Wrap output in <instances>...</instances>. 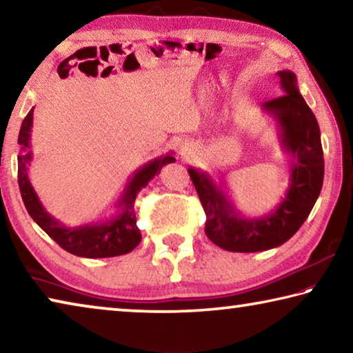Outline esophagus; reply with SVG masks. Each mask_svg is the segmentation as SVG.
<instances>
[{
	"instance_id": "obj_1",
	"label": "esophagus",
	"mask_w": 353,
	"mask_h": 353,
	"mask_svg": "<svg viewBox=\"0 0 353 353\" xmlns=\"http://www.w3.org/2000/svg\"><path fill=\"white\" fill-rule=\"evenodd\" d=\"M181 154L182 155H187L188 154V148L187 146H181Z\"/></svg>"
}]
</instances>
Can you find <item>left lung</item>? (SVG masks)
<instances>
[{
	"label": "left lung",
	"mask_w": 353,
	"mask_h": 353,
	"mask_svg": "<svg viewBox=\"0 0 353 353\" xmlns=\"http://www.w3.org/2000/svg\"><path fill=\"white\" fill-rule=\"evenodd\" d=\"M277 74L283 94L263 103L261 109L277 123L280 145L292 159L282 202L261 216H244L224 183L218 185L205 171L188 168L207 216L205 235L230 252H260L288 241L305 223L324 181L318 119L299 92L296 74L290 70Z\"/></svg>",
	"instance_id": "left-lung-1"
}]
</instances>
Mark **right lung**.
Here are the masks:
<instances>
[{
  "mask_svg": "<svg viewBox=\"0 0 353 353\" xmlns=\"http://www.w3.org/2000/svg\"><path fill=\"white\" fill-rule=\"evenodd\" d=\"M32 119L34 107L29 110L26 118L23 119L19 134V187L23 202H25V207L28 213L31 214V218L59 246L77 256L105 259V256H118L134 250L141 241V234L139 227H137V216L134 210L135 198L139 191L145 188L159 174L162 166L176 162V159L172 157V152L152 159L151 162L140 166L129 177L121 196L115 202V213L112 216L98 221V223L68 227L45 210L31 181H29L28 171L29 165L32 162Z\"/></svg>",
  "mask_w": 353,
  "mask_h": 353,
  "instance_id": "obj_1",
  "label": "right lung"
}]
</instances>
